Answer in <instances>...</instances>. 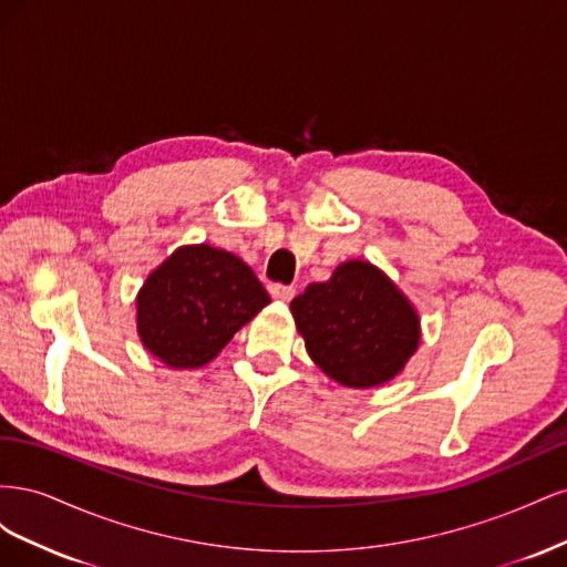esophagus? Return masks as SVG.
<instances>
[{"label": "esophagus", "mask_w": 567, "mask_h": 567, "mask_svg": "<svg viewBox=\"0 0 567 567\" xmlns=\"http://www.w3.org/2000/svg\"><path fill=\"white\" fill-rule=\"evenodd\" d=\"M269 290H271V298H277L281 302L293 300V296H296V288L293 286H284V284H274Z\"/></svg>", "instance_id": "esophagus-1"}]
</instances>
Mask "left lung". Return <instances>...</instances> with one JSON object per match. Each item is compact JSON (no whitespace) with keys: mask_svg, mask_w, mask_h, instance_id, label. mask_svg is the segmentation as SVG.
<instances>
[{"mask_svg":"<svg viewBox=\"0 0 567 567\" xmlns=\"http://www.w3.org/2000/svg\"><path fill=\"white\" fill-rule=\"evenodd\" d=\"M315 364L348 388H371L400 373L419 346V317L383 271L340 265L290 302Z\"/></svg>","mask_w":567,"mask_h":567,"instance_id":"1","label":"left lung"}]
</instances>
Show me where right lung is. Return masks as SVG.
Here are the masks:
<instances>
[{"mask_svg":"<svg viewBox=\"0 0 567 567\" xmlns=\"http://www.w3.org/2000/svg\"><path fill=\"white\" fill-rule=\"evenodd\" d=\"M269 302L265 286L236 255L213 246L175 250L136 298V329L167 367L208 364Z\"/></svg>","mask_w":567,"mask_h":567,"instance_id":"right-lung-1","label":"right lung"}]
</instances>
